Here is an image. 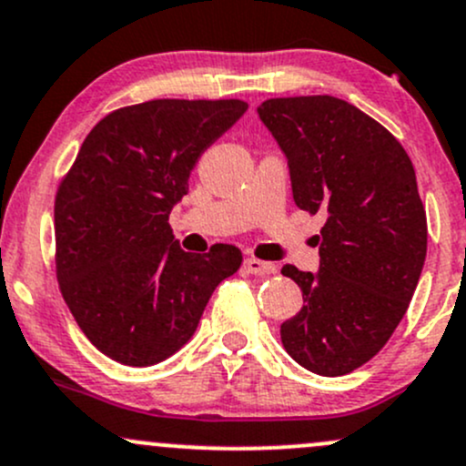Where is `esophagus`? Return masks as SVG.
Listing matches in <instances>:
<instances>
[{"label": "esophagus", "instance_id": "obj_1", "mask_svg": "<svg viewBox=\"0 0 466 466\" xmlns=\"http://www.w3.org/2000/svg\"><path fill=\"white\" fill-rule=\"evenodd\" d=\"M243 268H246V272L258 274V277H266V274L277 272V266H274V263L261 261V258H254V257H248L246 261H243Z\"/></svg>", "mask_w": 466, "mask_h": 466}]
</instances>
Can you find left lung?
<instances>
[{
    "mask_svg": "<svg viewBox=\"0 0 466 466\" xmlns=\"http://www.w3.org/2000/svg\"><path fill=\"white\" fill-rule=\"evenodd\" d=\"M258 117L290 167L292 198L326 214L319 272L283 266L303 308L281 323L288 355L323 377L352 373L384 349L418 288L427 212L404 147L332 96L270 97Z\"/></svg>",
    "mask_w": 466,
    "mask_h": 466,
    "instance_id": "left-lung-1",
    "label": "left lung"
}]
</instances>
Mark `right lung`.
<instances>
[{
    "mask_svg": "<svg viewBox=\"0 0 466 466\" xmlns=\"http://www.w3.org/2000/svg\"><path fill=\"white\" fill-rule=\"evenodd\" d=\"M243 100H149L102 117L56 194V272L77 326L127 366H154L192 339L241 249H180L169 212Z\"/></svg>",
    "mask_w": 466,
    "mask_h": 466,
    "instance_id": "obj_1",
    "label": "right lung"
}]
</instances>
